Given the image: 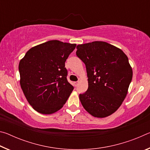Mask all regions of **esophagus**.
Here are the masks:
<instances>
[{
  "instance_id": "obj_1",
  "label": "esophagus",
  "mask_w": 150,
  "mask_h": 150,
  "mask_svg": "<svg viewBox=\"0 0 150 150\" xmlns=\"http://www.w3.org/2000/svg\"><path fill=\"white\" fill-rule=\"evenodd\" d=\"M74 85L75 87H77V86L79 85V81H76V82H74Z\"/></svg>"
}]
</instances>
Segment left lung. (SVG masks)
<instances>
[{
  "label": "left lung",
  "instance_id": "8db88e82",
  "mask_svg": "<svg viewBox=\"0 0 150 150\" xmlns=\"http://www.w3.org/2000/svg\"><path fill=\"white\" fill-rule=\"evenodd\" d=\"M76 54L87 73L88 89L79 95L83 106L95 117L111 115L126 98L132 79L128 57L115 45L101 41L78 45Z\"/></svg>",
  "mask_w": 150,
  "mask_h": 150
}]
</instances>
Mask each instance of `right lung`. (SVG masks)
Wrapping results in <instances>:
<instances>
[{
	"mask_svg": "<svg viewBox=\"0 0 150 150\" xmlns=\"http://www.w3.org/2000/svg\"><path fill=\"white\" fill-rule=\"evenodd\" d=\"M75 44L50 40L32 47L20 61V84L28 102L43 115L62 108L73 90L65 62Z\"/></svg>",
	"mask_w": 150,
	"mask_h": 150,
	"instance_id": "1",
	"label": "right lung"
}]
</instances>
